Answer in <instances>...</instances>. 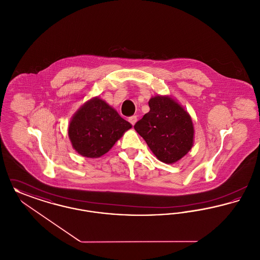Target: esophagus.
I'll return each instance as SVG.
<instances>
[{"instance_id": "1", "label": "esophagus", "mask_w": 260, "mask_h": 260, "mask_svg": "<svg viewBox=\"0 0 260 260\" xmlns=\"http://www.w3.org/2000/svg\"><path fill=\"white\" fill-rule=\"evenodd\" d=\"M128 122L134 125V124H136V122H137V117H136V116L129 117V118H128Z\"/></svg>"}]
</instances>
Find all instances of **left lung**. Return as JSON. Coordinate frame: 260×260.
Segmentation results:
<instances>
[{"label": "left lung", "instance_id": "1", "mask_svg": "<svg viewBox=\"0 0 260 260\" xmlns=\"http://www.w3.org/2000/svg\"><path fill=\"white\" fill-rule=\"evenodd\" d=\"M150 111L135 124L158 160L173 164L183 158L194 142L193 122L184 108L169 95L149 100Z\"/></svg>", "mask_w": 260, "mask_h": 260}]
</instances>
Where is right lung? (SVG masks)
I'll return each instance as SVG.
<instances>
[{
    "label": "right lung",
    "instance_id": "obj_1",
    "mask_svg": "<svg viewBox=\"0 0 260 260\" xmlns=\"http://www.w3.org/2000/svg\"><path fill=\"white\" fill-rule=\"evenodd\" d=\"M132 124L99 98L82 105L72 117L68 136L73 148L87 158L106 154Z\"/></svg>",
    "mask_w": 260,
    "mask_h": 260
}]
</instances>
